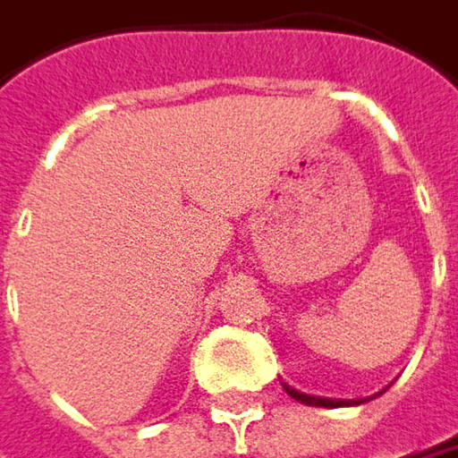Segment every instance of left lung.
<instances>
[{
  "mask_svg": "<svg viewBox=\"0 0 458 458\" xmlns=\"http://www.w3.org/2000/svg\"><path fill=\"white\" fill-rule=\"evenodd\" d=\"M282 388L287 391V395H293L294 401H300V403H305V406H322V408H337V406H358V403H365V401H370V398H360V401H335V398H320V395H308V394H300V391H294L290 388L287 383H282ZM386 391V388H383ZM380 391V394H383ZM376 394V395H380Z\"/></svg>",
  "mask_w": 458,
  "mask_h": 458,
  "instance_id": "left-lung-1",
  "label": "left lung"
}]
</instances>
